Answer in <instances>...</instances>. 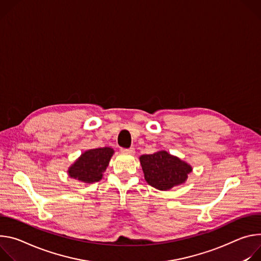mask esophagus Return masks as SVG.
I'll return each mask as SVG.
<instances>
[{"mask_svg": "<svg viewBox=\"0 0 261 261\" xmlns=\"http://www.w3.org/2000/svg\"><path fill=\"white\" fill-rule=\"evenodd\" d=\"M120 150L123 153H129V154H134L135 153V149L133 147H130V148H121Z\"/></svg>", "mask_w": 261, "mask_h": 261, "instance_id": "34e87169", "label": "esophagus"}]
</instances>
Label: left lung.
Wrapping results in <instances>:
<instances>
[{
	"instance_id": "left-lung-1",
	"label": "left lung",
	"mask_w": 261,
	"mask_h": 261,
	"mask_svg": "<svg viewBox=\"0 0 261 261\" xmlns=\"http://www.w3.org/2000/svg\"><path fill=\"white\" fill-rule=\"evenodd\" d=\"M140 162L148 185L161 191L184 184L192 172L190 165L167 151L141 155Z\"/></svg>"
}]
</instances>
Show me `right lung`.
Segmentation results:
<instances>
[{
  "label": "right lung",
  "instance_id": "1",
  "mask_svg": "<svg viewBox=\"0 0 261 261\" xmlns=\"http://www.w3.org/2000/svg\"><path fill=\"white\" fill-rule=\"evenodd\" d=\"M114 153L110 147L90 149L84 152L79 160L69 168L70 177L86 184L99 181Z\"/></svg>",
  "mask_w": 261,
  "mask_h": 261
}]
</instances>
